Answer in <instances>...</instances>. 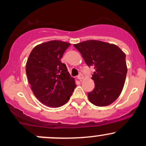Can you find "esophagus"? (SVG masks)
I'll list each match as a JSON object with an SVG mask.
<instances>
[{
    "label": "esophagus",
    "mask_w": 146,
    "mask_h": 146,
    "mask_svg": "<svg viewBox=\"0 0 146 146\" xmlns=\"http://www.w3.org/2000/svg\"><path fill=\"white\" fill-rule=\"evenodd\" d=\"M77 78H78V80H82V79H83V76H82V73H80V74H79L78 76H77Z\"/></svg>",
    "instance_id": "1"
}]
</instances>
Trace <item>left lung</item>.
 <instances>
[{"mask_svg":"<svg viewBox=\"0 0 146 146\" xmlns=\"http://www.w3.org/2000/svg\"><path fill=\"white\" fill-rule=\"evenodd\" d=\"M73 46L86 64L95 69L92 77L95 88L88 93L90 102L98 107L111 104L119 98L124 85L126 54L117 45L102 41L88 40Z\"/></svg>","mask_w":146,"mask_h":146,"instance_id":"8db88e82","label":"left lung"}]
</instances>
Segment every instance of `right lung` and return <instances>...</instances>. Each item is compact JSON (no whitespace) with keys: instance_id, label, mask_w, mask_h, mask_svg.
Here are the masks:
<instances>
[{"instance_id":"right-lung-1","label":"right lung","mask_w":146,"mask_h":146,"mask_svg":"<svg viewBox=\"0 0 146 146\" xmlns=\"http://www.w3.org/2000/svg\"><path fill=\"white\" fill-rule=\"evenodd\" d=\"M70 45L52 40L35 47L26 64V73L34 95L47 107H59L70 100L75 88L66 64L61 61Z\"/></svg>"}]
</instances>
